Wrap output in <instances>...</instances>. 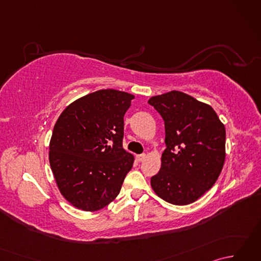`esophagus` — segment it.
I'll use <instances>...</instances> for the list:
<instances>
[{
	"instance_id": "esophagus-1",
	"label": "esophagus",
	"mask_w": 261,
	"mask_h": 261,
	"mask_svg": "<svg viewBox=\"0 0 261 261\" xmlns=\"http://www.w3.org/2000/svg\"><path fill=\"white\" fill-rule=\"evenodd\" d=\"M136 159H137V162H143V160L146 159V154L145 153H142V154H137L136 156Z\"/></svg>"
}]
</instances>
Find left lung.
<instances>
[{
    "mask_svg": "<svg viewBox=\"0 0 261 261\" xmlns=\"http://www.w3.org/2000/svg\"><path fill=\"white\" fill-rule=\"evenodd\" d=\"M148 103L165 121L166 149L151 187L164 201L187 205L219 178L225 159V127L210 105L171 91Z\"/></svg>",
    "mask_w": 261,
    "mask_h": 261,
    "instance_id": "8db88e82",
    "label": "left lung"
}]
</instances>
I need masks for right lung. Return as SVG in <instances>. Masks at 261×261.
<instances>
[{"instance_id":"obj_1","label":"right lung","mask_w":261,"mask_h":261,"mask_svg":"<svg viewBox=\"0 0 261 261\" xmlns=\"http://www.w3.org/2000/svg\"><path fill=\"white\" fill-rule=\"evenodd\" d=\"M134 98L125 92L99 90L59 115L49 163L60 193L75 207L94 212L119 195L135 162L122 146L123 116Z\"/></svg>"}]
</instances>
